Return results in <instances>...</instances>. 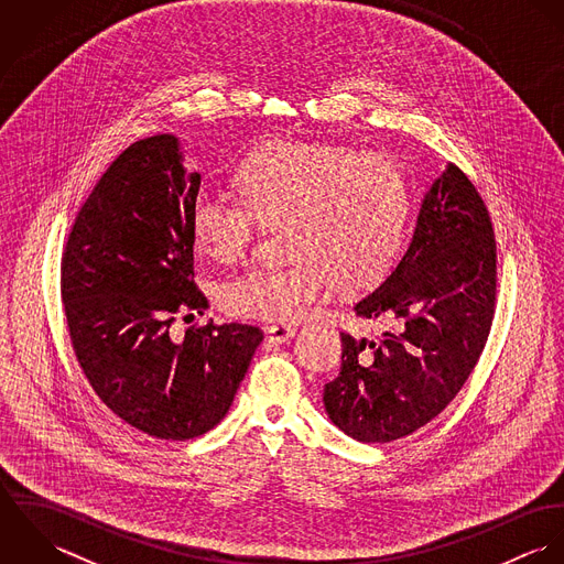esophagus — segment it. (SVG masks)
I'll use <instances>...</instances> for the list:
<instances>
[{
    "label": "esophagus",
    "mask_w": 564,
    "mask_h": 564,
    "mask_svg": "<svg viewBox=\"0 0 564 564\" xmlns=\"http://www.w3.org/2000/svg\"><path fill=\"white\" fill-rule=\"evenodd\" d=\"M264 336L269 343H284L295 336V327L286 325V323H273V325L264 327Z\"/></svg>",
    "instance_id": "esophagus-1"
}]
</instances>
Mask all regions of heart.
<instances>
[{
    "instance_id": "heart-1",
    "label": "heart",
    "mask_w": 564,
    "mask_h": 564,
    "mask_svg": "<svg viewBox=\"0 0 564 564\" xmlns=\"http://www.w3.org/2000/svg\"><path fill=\"white\" fill-rule=\"evenodd\" d=\"M237 186L239 193H199L191 228L199 249L228 262L245 253L260 224L282 221L286 256L249 264L219 284V306L245 319L289 322L334 284L373 282L391 264L408 221L398 166L347 148L267 143L241 162Z\"/></svg>"
}]
</instances>
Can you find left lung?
<instances>
[{
    "label": "left lung",
    "mask_w": 564,
    "mask_h": 564,
    "mask_svg": "<svg viewBox=\"0 0 564 564\" xmlns=\"http://www.w3.org/2000/svg\"><path fill=\"white\" fill-rule=\"evenodd\" d=\"M497 293V247L480 193L452 162L421 199L412 239L360 319H391L380 338L340 332L327 416L360 443H391L452 402L482 354Z\"/></svg>",
    "instance_id": "8db88e82"
}]
</instances>
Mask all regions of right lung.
<instances>
[{"mask_svg":"<svg viewBox=\"0 0 564 564\" xmlns=\"http://www.w3.org/2000/svg\"><path fill=\"white\" fill-rule=\"evenodd\" d=\"M199 184L173 134L132 143L84 202L61 267L88 384L119 419L164 441L202 436L226 416L262 340L242 323L171 329L177 315L208 308L193 282Z\"/></svg>","mask_w":564,"mask_h":564,"instance_id":"right-lung-1","label":"right lung"}]
</instances>
